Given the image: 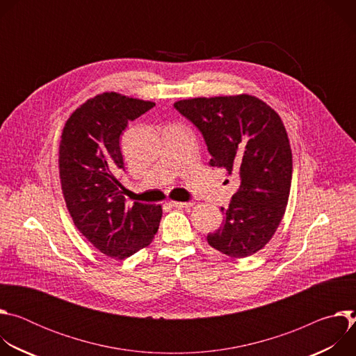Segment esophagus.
<instances>
[{
  "label": "esophagus",
  "mask_w": 356,
  "mask_h": 356,
  "mask_svg": "<svg viewBox=\"0 0 356 356\" xmlns=\"http://www.w3.org/2000/svg\"><path fill=\"white\" fill-rule=\"evenodd\" d=\"M169 204L173 206V207H177V209H187V207L193 206V202L191 201H188V202H186V201H170Z\"/></svg>",
  "instance_id": "34e87169"
}]
</instances>
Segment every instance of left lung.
I'll return each mask as SVG.
<instances>
[{"label":"left lung","mask_w":356,"mask_h":356,"mask_svg":"<svg viewBox=\"0 0 356 356\" xmlns=\"http://www.w3.org/2000/svg\"><path fill=\"white\" fill-rule=\"evenodd\" d=\"M206 139L210 165L239 176V190L222 225L207 235L210 246L231 258H248L272 239L290 195L293 156L280 115L255 95L197 97L175 103Z\"/></svg>","instance_id":"obj_1"}]
</instances>
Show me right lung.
<instances>
[{"label": "right lung", "mask_w": 356, "mask_h": 356, "mask_svg": "<svg viewBox=\"0 0 356 356\" xmlns=\"http://www.w3.org/2000/svg\"><path fill=\"white\" fill-rule=\"evenodd\" d=\"M154 101L107 91L88 98L65 124L59 176L76 228L101 253L125 259L154 241L162 206H127L117 173L124 169L120 136Z\"/></svg>", "instance_id": "add662e5"}]
</instances>
